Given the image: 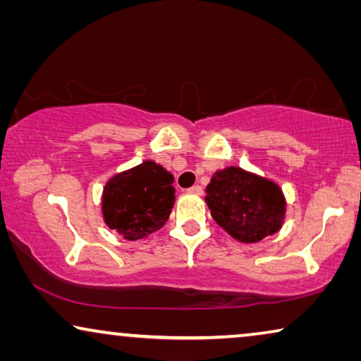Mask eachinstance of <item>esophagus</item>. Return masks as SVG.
Masks as SVG:
<instances>
[{"mask_svg": "<svg viewBox=\"0 0 361 361\" xmlns=\"http://www.w3.org/2000/svg\"><path fill=\"white\" fill-rule=\"evenodd\" d=\"M189 192H190V194H197V195H200L202 192H204V189H202V185H192L190 189H189Z\"/></svg>", "mask_w": 361, "mask_h": 361, "instance_id": "esophagus-1", "label": "esophagus"}]
</instances>
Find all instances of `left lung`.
<instances>
[{
	"label": "left lung",
	"mask_w": 361,
	"mask_h": 361,
	"mask_svg": "<svg viewBox=\"0 0 361 361\" xmlns=\"http://www.w3.org/2000/svg\"><path fill=\"white\" fill-rule=\"evenodd\" d=\"M205 190L214 220L241 243H258L283 226L286 199L273 180L230 166L216 171Z\"/></svg>",
	"instance_id": "left-lung-1"
}]
</instances>
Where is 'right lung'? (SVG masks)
Instances as JSON below:
<instances>
[{"label":"right lung","instance_id":"add662e5","mask_svg":"<svg viewBox=\"0 0 361 361\" xmlns=\"http://www.w3.org/2000/svg\"><path fill=\"white\" fill-rule=\"evenodd\" d=\"M174 176L154 161L113 176L103 187L105 224L123 238H146L164 226L176 200Z\"/></svg>","mask_w":361,"mask_h":361}]
</instances>
